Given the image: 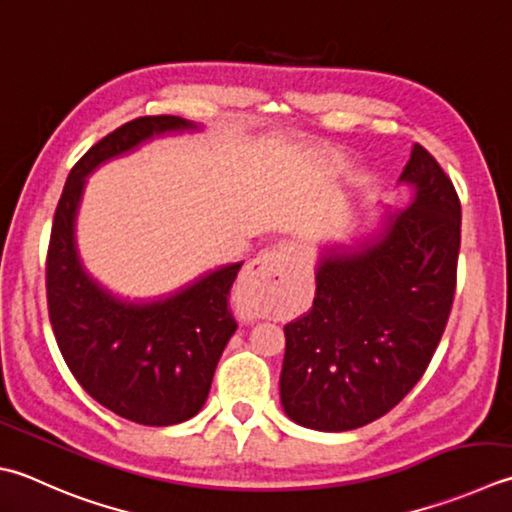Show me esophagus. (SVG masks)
<instances>
[{"instance_id":"obj_1","label":"esophagus","mask_w":512,"mask_h":512,"mask_svg":"<svg viewBox=\"0 0 512 512\" xmlns=\"http://www.w3.org/2000/svg\"><path fill=\"white\" fill-rule=\"evenodd\" d=\"M290 262V248L277 246L259 253L253 262H250L244 270L242 282L248 290L264 295L270 288H275L284 282L286 266Z\"/></svg>"}]
</instances>
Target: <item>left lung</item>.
Returning a JSON list of instances; mask_svg holds the SVG:
<instances>
[{
    "label": "left lung",
    "mask_w": 512,
    "mask_h": 512,
    "mask_svg": "<svg viewBox=\"0 0 512 512\" xmlns=\"http://www.w3.org/2000/svg\"><path fill=\"white\" fill-rule=\"evenodd\" d=\"M410 204L353 244L319 250L313 308L284 326L279 397L295 424L342 433L375 422L424 375L453 306L462 206L419 144L399 175Z\"/></svg>",
    "instance_id": "left-lung-1"
}]
</instances>
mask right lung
<instances>
[{"label": "right lung", "instance_id": "add662e5", "mask_svg": "<svg viewBox=\"0 0 512 512\" xmlns=\"http://www.w3.org/2000/svg\"><path fill=\"white\" fill-rule=\"evenodd\" d=\"M199 130L184 117H139L79 159L50 230L46 297L57 346L86 393L144 426H173L206 404L219 357L237 330L228 295L244 262L217 266L168 295L128 299L88 273L77 248L86 177L162 135Z\"/></svg>", "mask_w": 512, "mask_h": 512}]
</instances>
